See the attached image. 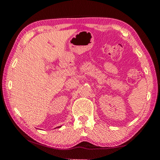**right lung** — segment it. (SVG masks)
<instances>
[{
    "label": "right lung",
    "instance_id": "right-lung-1",
    "mask_svg": "<svg viewBox=\"0 0 160 160\" xmlns=\"http://www.w3.org/2000/svg\"><path fill=\"white\" fill-rule=\"evenodd\" d=\"M60 127H61V126H58V127H57V128H60Z\"/></svg>",
    "mask_w": 160,
    "mask_h": 160
}]
</instances>
